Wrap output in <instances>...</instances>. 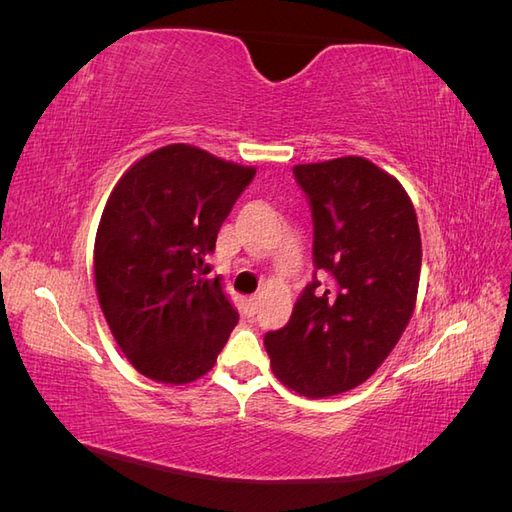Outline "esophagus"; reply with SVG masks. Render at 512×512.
I'll list each match as a JSON object with an SVG mask.
<instances>
[{"instance_id":"34e87169","label":"esophagus","mask_w":512,"mask_h":512,"mask_svg":"<svg viewBox=\"0 0 512 512\" xmlns=\"http://www.w3.org/2000/svg\"><path fill=\"white\" fill-rule=\"evenodd\" d=\"M256 312H258V297L245 299V316H247V318H254Z\"/></svg>"}]
</instances>
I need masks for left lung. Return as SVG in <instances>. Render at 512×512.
I'll list each match as a JSON object with an SVG mask.
<instances>
[{
  "mask_svg": "<svg viewBox=\"0 0 512 512\" xmlns=\"http://www.w3.org/2000/svg\"><path fill=\"white\" fill-rule=\"evenodd\" d=\"M292 175L312 209L314 277L286 327L265 333V348L292 391L331 397L363 384L404 333L421 232L401 183L365 158L299 164Z\"/></svg>",
  "mask_w": 512,
  "mask_h": 512,
  "instance_id": "8db88e82",
  "label": "left lung"
}]
</instances>
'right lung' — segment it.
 <instances>
[{
  "label": "right lung",
  "mask_w": 512,
  "mask_h": 512,
  "mask_svg": "<svg viewBox=\"0 0 512 512\" xmlns=\"http://www.w3.org/2000/svg\"><path fill=\"white\" fill-rule=\"evenodd\" d=\"M254 177L252 166L168 145L138 160L108 196L96 290L121 352L143 376L185 384L218 361L239 312L205 260Z\"/></svg>",
  "instance_id": "obj_1"
}]
</instances>
